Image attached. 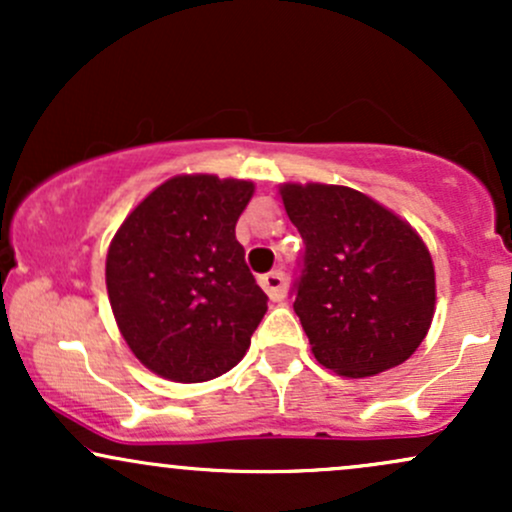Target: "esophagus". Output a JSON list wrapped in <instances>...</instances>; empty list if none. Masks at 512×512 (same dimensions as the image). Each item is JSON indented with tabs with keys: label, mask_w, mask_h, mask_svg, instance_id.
I'll use <instances>...</instances> for the list:
<instances>
[{
	"label": "esophagus",
	"mask_w": 512,
	"mask_h": 512,
	"mask_svg": "<svg viewBox=\"0 0 512 512\" xmlns=\"http://www.w3.org/2000/svg\"><path fill=\"white\" fill-rule=\"evenodd\" d=\"M260 286L269 296V301L281 303L286 298V276L284 272H269L260 279Z\"/></svg>",
	"instance_id": "esophagus-1"
}]
</instances>
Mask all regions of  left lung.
Masks as SVG:
<instances>
[{
	"label": "left lung",
	"mask_w": 512,
	"mask_h": 512,
	"mask_svg": "<svg viewBox=\"0 0 512 512\" xmlns=\"http://www.w3.org/2000/svg\"><path fill=\"white\" fill-rule=\"evenodd\" d=\"M279 195L305 240L293 310L317 363L344 378H370L407 361L436 313L424 238L354 187L284 182Z\"/></svg>",
	"instance_id": "obj_1"
}]
</instances>
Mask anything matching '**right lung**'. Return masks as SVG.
I'll use <instances>...</instances> for the list:
<instances>
[{
    "instance_id": "obj_1",
    "label": "right lung",
    "mask_w": 512,
    "mask_h": 512,
    "mask_svg": "<svg viewBox=\"0 0 512 512\" xmlns=\"http://www.w3.org/2000/svg\"><path fill=\"white\" fill-rule=\"evenodd\" d=\"M255 182L182 173L151 190L110 240L105 286L117 330L151 373L207 383L243 361L267 313L236 223Z\"/></svg>"
}]
</instances>
